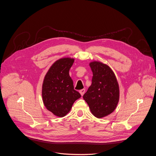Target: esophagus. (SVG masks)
Instances as JSON below:
<instances>
[{
  "mask_svg": "<svg viewBox=\"0 0 156 156\" xmlns=\"http://www.w3.org/2000/svg\"><path fill=\"white\" fill-rule=\"evenodd\" d=\"M84 93H85V90H84V89H83V90H81L80 91V93L81 94V96H83V94H84Z\"/></svg>",
  "mask_w": 156,
  "mask_h": 156,
  "instance_id": "esophagus-1",
  "label": "esophagus"
}]
</instances>
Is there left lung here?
Here are the masks:
<instances>
[{
  "label": "left lung",
  "instance_id": "1",
  "mask_svg": "<svg viewBox=\"0 0 156 156\" xmlns=\"http://www.w3.org/2000/svg\"><path fill=\"white\" fill-rule=\"evenodd\" d=\"M93 72L92 84L83 99L97 118L114 112L119 100V87L114 73L109 66L99 62L90 63Z\"/></svg>",
  "mask_w": 156,
  "mask_h": 156
}]
</instances>
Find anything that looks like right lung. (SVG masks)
Instances as JSON below:
<instances>
[{"label":"right lung","instance_id":"1","mask_svg":"<svg viewBox=\"0 0 156 156\" xmlns=\"http://www.w3.org/2000/svg\"><path fill=\"white\" fill-rule=\"evenodd\" d=\"M73 58H63L57 60L44 78L42 96L44 105L55 115L62 117L70 110L74 102L81 94L74 90L69 70Z\"/></svg>","mask_w":156,"mask_h":156}]
</instances>
